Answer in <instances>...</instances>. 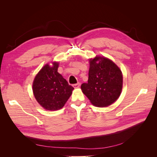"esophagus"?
Instances as JSON below:
<instances>
[{
    "mask_svg": "<svg viewBox=\"0 0 157 157\" xmlns=\"http://www.w3.org/2000/svg\"><path fill=\"white\" fill-rule=\"evenodd\" d=\"M80 84L79 82H78V83H77V84H74V85H73V87H74L75 88H78L80 87Z\"/></svg>",
    "mask_w": 157,
    "mask_h": 157,
    "instance_id": "34e87169",
    "label": "esophagus"
}]
</instances>
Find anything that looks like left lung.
<instances>
[{
  "label": "left lung",
  "mask_w": 157,
  "mask_h": 157,
  "mask_svg": "<svg viewBox=\"0 0 157 157\" xmlns=\"http://www.w3.org/2000/svg\"><path fill=\"white\" fill-rule=\"evenodd\" d=\"M87 83L81 85L82 93L93 105H111L120 97L123 77L121 69L106 57L96 56L89 59Z\"/></svg>",
  "instance_id": "obj_1"
}]
</instances>
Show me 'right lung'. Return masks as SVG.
Listing matches in <instances>:
<instances>
[{
	"instance_id": "right-lung-1",
	"label": "right lung",
	"mask_w": 157,
	"mask_h": 157,
	"mask_svg": "<svg viewBox=\"0 0 157 157\" xmlns=\"http://www.w3.org/2000/svg\"><path fill=\"white\" fill-rule=\"evenodd\" d=\"M39 71L33 82V92L39 105L48 111L62 108L73 93L74 88L58 72L59 63L52 61Z\"/></svg>"
}]
</instances>
